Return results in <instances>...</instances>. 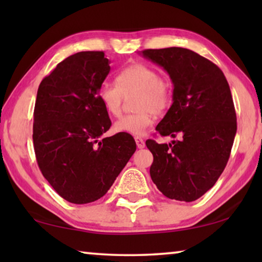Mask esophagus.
I'll use <instances>...</instances> for the list:
<instances>
[{
    "mask_svg": "<svg viewBox=\"0 0 262 262\" xmlns=\"http://www.w3.org/2000/svg\"><path fill=\"white\" fill-rule=\"evenodd\" d=\"M135 142H136V145H137V148H139V149H143L145 147L144 141L142 140L141 137H135Z\"/></svg>",
    "mask_w": 262,
    "mask_h": 262,
    "instance_id": "esophagus-1",
    "label": "esophagus"
}]
</instances>
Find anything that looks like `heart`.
<instances>
[{
    "label": "heart",
    "instance_id": "obj_1",
    "mask_svg": "<svg viewBox=\"0 0 262 262\" xmlns=\"http://www.w3.org/2000/svg\"><path fill=\"white\" fill-rule=\"evenodd\" d=\"M117 85L103 82L98 97L110 115L121 113L123 97L137 95V113L123 115L114 123V130L121 134L143 136L154 123V113L162 114L170 107L172 86L168 79L159 76L156 69L145 63H134L122 69L115 78Z\"/></svg>",
    "mask_w": 262,
    "mask_h": 262
}]
</instances>
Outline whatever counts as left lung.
<instances>
[{
  "mask_svg": "<svg viewBox=\"0 0 262 262\" xmlns=\"http://www.w3.org/2000/svg\"><path fill=\"white\" fill-rule=\"evenodd\" d=\"M142 55L163 67L173 84V103L156 130L179 137L168 144L145 142L154 156L150 176L166 198L195 201L220 178L236 136L228 81L215 63L187 48L144 50Z\"/></svg>",
  "mask_w": 262,
  "mask_h": 262,
  "instance_id": "1",
  "label": "left lung"
}]
</instances>
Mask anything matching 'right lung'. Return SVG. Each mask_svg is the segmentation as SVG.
Instances as JSON below:
<instances>
[{
    "label": "right lung",
    "instance_id": "obj_1",
    "mask_svg": "<svg viewBox=\"0 0 262 262\" xmlns=\"http://www.w3.org/2000/svg\"><path fill=\"white\" fill-rule=\"evenodd\" d=\"M110 70L104 52H79L60 62L38 89L35 158L55 192L76 205L104 196L136 150L128 134L99 140L111 127L98 97Z\"/></svg>",
    "mask_w": 262,
    "mask_h": 262
}]
</instances>
